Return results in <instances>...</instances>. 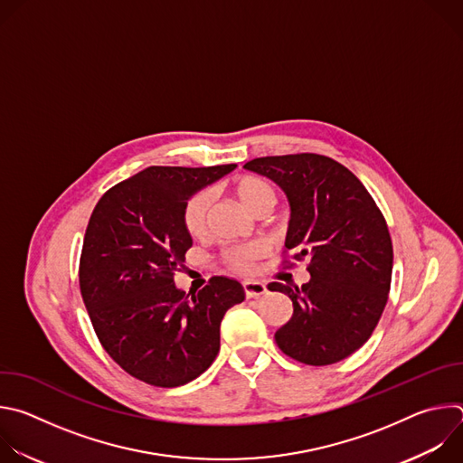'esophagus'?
<instances>
[{"label": "esophagus", "mask_w": 463, "mask_h": 463, "mask_svg": "<svg viewBox=\"0 0 463 463\" xmlns=\"http://www.w3.org/2000/svg\"><path fill=\"white\" fill-rule=\"evenodd\" d=\"M243 293H245L247 298H256L263 293H268V288H266V284H261V282L249 280V282H243Z\"/></svg>", "instance_id": "1"}]
</instances>
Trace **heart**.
<instances>
[{
    "mask_svg": "<svg viewBox=\"0 0 463 463\" xmlns=\"http://www.w3.org/2000/svg\"><path fill=\"white\" fill-rule=\"evenodd\" d=\"M232 194L250 213L256 211L261 203L275 202V190L271 188V184L252 175H245L238 179L232 184ZM209 205H211V197L207 192H195L194 195L188 197V202L184 203V209H183V218H181L183 229L188 236L197 238L205 232ZM261 254H263L261 243H245V245L225 249L222 252V263L225 266V269L232 273H247L250 271L252 263Z\"/></svg>",
    "mask_w": 463,
    "mask_h": 463,
    "instance_id": "b5f03b06",
    "label": "heart"
}]
</instances>
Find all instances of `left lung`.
Instances as JSON below:
<instances>
[{
	"label": "left lung",
	"mask_w": 463,
	"mask_h": 463,
	"mask_svg": "<svg viewBox=\"0 0 463 463\" xmlns=\"http://www.w3.org/2000/svg\"><path fill=\"white\" fill-rule=\"evenodd\" d=\"M245 168L288 194L286 252L309 258L307 284L268 286L293 302L291 318L275 334L279 348L311 366L346 359L370 339L388 300L393 250L383 213L364 184L326 156L258 157Z\"/></svg>",
	"instance_id": "obj_1"
}]
</instances>
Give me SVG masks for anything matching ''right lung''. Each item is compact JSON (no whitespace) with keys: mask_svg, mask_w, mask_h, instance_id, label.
I'll return each mask as SVG.
<instances>
[{"mask_svg":"<svg viewBox=\"0 0 463 463\" xmlns=\"http://www.w3.org/2000/svg\"><path fill=\"white\" fill-rule=\"evenodd\" d=\"M236 165L150 166L111 186L91 213L79 266L82 300L108 355L161 388L202 375L220 352V324L245 298L240 282L213 277L200 291L174 284L192 238L188 197Z\"/></svg>","mask_w":463,"mask_h":463,"instance_id":"right-lung-1","label":"right lung"}]
</instances>
